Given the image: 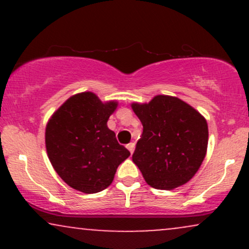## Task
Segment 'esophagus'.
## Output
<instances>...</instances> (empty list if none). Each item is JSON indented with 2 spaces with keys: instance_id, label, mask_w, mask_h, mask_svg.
I'll return each mask as SVG.
<instances>
[{
  "instance_id": "obj_1",
  "label": "esophagus",
  "mask_w": 249,
  "mask_h": 249,
  "mask_svg": "<svg viewBox=\"0 0 249 249\" xmlns=\"http://www.w3.org/2000/svg\"><path fill=\"white\" fill-rule=\"evenodd\" d=\"M134 146H136V145H134V142H130V144H127V145H126L127 150L130 151L131 154L133 153V151H134Z\"/></svg>"
}]
</instances>
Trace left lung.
I'll return each instance as SVG.
<instances>
[{"instance_id":"1","label":"left lung","mask_w":249,"mask_h":249,"mask_svg":"<svg viewBox=\"0 0 249 249\" xmlns=\"http://www.w3.org/2000/svg\"><path fill=\"white\" fill-rule=\"evenodd\" d=\"M142 124L132 160L145 181L157 190L186 184L206 156L208 126L204 118L181 99L156 96L148 104H132Z\"/></svg>"}]
</instances>
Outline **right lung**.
<instances>
[{
	"label": "right lung",
	"instance_id": "right-lung-1",
	"mask_svg": "<svg viewBox=\"0 0 249 249\" xmlns=\"http://www.w3.org/2000/svg\"><path fill=\"white\" fill-rule=\"evenodd\" d=\"M117 103H102L92 92L70 97L45 128V146L61 178L84 193H97L112 182L117 167L130 156L107 123Z\"/></svg>",
	"mask_w": 249,
	"mask_h": 249
}]
</instances>
